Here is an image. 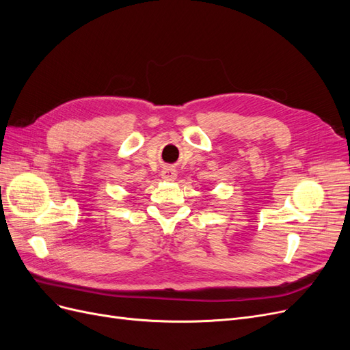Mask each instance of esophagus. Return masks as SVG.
I'll list each match as a JSON object with an SVG mask.
<instances>
[{
    "label": "esophagus",
    "instance_id": "obj_1",
    "mask_svg": "<svg viewBox=\"0 0 350 350\" xmlns=\"http://www.w3.org/2000/svg\"><path fill=\"white\" fill-rule=\"evenodd\" d=\"M176 176H178V174H176V171H175L174 167H165L163 171H162V179H163V181H166V183L175 181Z\"/></svg>",
    "mask_w": 350,
    "mask_h": 350
}]
</instances>
